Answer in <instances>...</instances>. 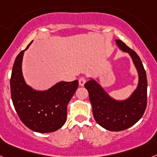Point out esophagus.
Returning <instances> with one entry per match:
<instances>
[{
  "label": "esophagus",
  "mask_w": 157,
  "mask_h": 157,
  "mask_svg": "<svg viewBox=\"0 0 157 157\" xmlns=\"http://www.w3.org/2000/svg\"><path fill=\"white\" fill-rule=\"evenodd\" d=\"M86 79L85 77H80L79 79H78V83L81 86H83L86 83Z\"/></svg>",
  "instance_id": "obj_1"
}]
</instances>
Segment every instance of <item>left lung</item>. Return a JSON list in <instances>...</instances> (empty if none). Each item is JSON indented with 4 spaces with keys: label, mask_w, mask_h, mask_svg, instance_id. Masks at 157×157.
Masks as SVG:
<instances>
[{
    "label": "left lung",
    "mask_w": 157,
    "mask_h": 157,
    "mask_svg": "<svg viewBox=\"0 0 157 157\" xmlns=\"http://www.w3.org/2000/svg\"><path fill=\"white\" fill-rule=\"evenodd\" d=\"M120 49L131 56L139 75L137 90L125 101H116L108 95L94 79L85 83L96 122L111 131H121L134 125L142 117L147 106V78L138 55L125 43L116 40Z\"/></svg>",
    "instance_id": "8db88e82"
}]
</instances>
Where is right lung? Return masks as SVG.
Listing matches in <instances>:
<instances>
[{"label":"right lung","instance_id":"obj_1","mask_svg":"<svg viewBox=\"0 0 157 157\" xmlns=\"http://www.w3.org/2000/svg\"><path fill=\"white\" fill-rule=\"evenodd\" d=\"M25 50L16 56L12 67L10 87L14 108L29 129L39 133L54 132L66 122L67 105L78 86V82H59L48 90H34L26 84L22 73Z\"/></svg>","mask_w":157,"mask_h":157}]
</instances>
